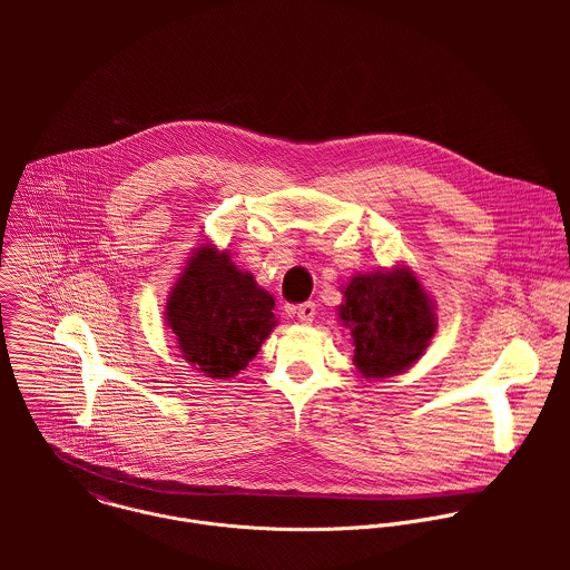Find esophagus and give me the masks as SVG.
Returning <instances> with one entry per match:
<instances>
[{"instance_id": "obj_1", "label": "esophagus", "mask_w": 570, "mask_h": 570, "mask_svg": "<svg viewBox=\"0 0 570 570\" xmlns=\"http://www.w3.org/2000/svg\"><path fill=\"white\" fill-rule=\"evenodd\" d=\"M294 314H296V318L301 321V323H312L314 318H316V305L309 301V303H303V305H298L296 309H294Z\"/></svg>"}]
</instances>
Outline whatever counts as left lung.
Segmentation results:
<instances>
[{"label":"left lung","mask_w":570,"mask_h":570,"mask_svg":"<svg viewBox=\"0 0 570 570\" xmlns=\"http://www.w3.org/2000/svg\"><path fill=\"white\" fill-rule=\"evenodd\" d=\"M337 312L353 335L355 366L375 380L406 371L436 328L430 298L406 269L355 276Z\"/></svg>","instance_id":"1"}]
</instances>
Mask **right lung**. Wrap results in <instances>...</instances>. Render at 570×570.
<instances>
[{"label": "right lung", "instance_id": "add662e5", "mask_svg": "<svg viewBox=\"0 0 570 570\" xmlns=\"http://www.w3.org/2000/svg\"><path fill=\"white\" fill-rule=\"evenodd\" d=\"M272 309L274 298L230 263L228 252L202 245L168 296L166 321L186 362L226 380L258 353L276 325Z\"/></svg>", "mask_w": 570, "mask_h": 570}]
</instances>
